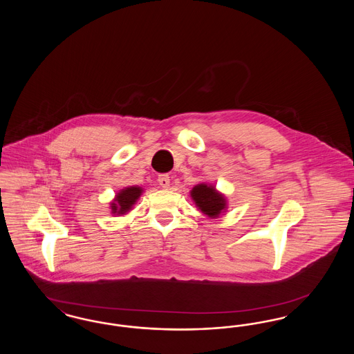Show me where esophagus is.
<instances>
[{
    "label": "esophagus",
    "instance_id": "34e87169",
    "mask_svg": "<svg viewBox=\"0 0 354 354\" xmlns=\"http://www.w3.org/2000/svg\"><path fill=\"white\" fill-rule=\"evenodd\" d=\"M158 183L160 187H163V188H169V176L167 174H160L159 176H158Z\"/></svg>",
    "mask_w": 354,
    "mask_h": 354
}]
</instances>
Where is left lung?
<instances>
[{
    "label": "left lung",
    "instance_id": "1",
    "mask_svg": "<svg viewBox=\"0 0 354 354\" xmlns=\"http://www.w3.org/2000/svg\"><path fill=\"white\" fill-rule=\"evenodd\" d=\"M191 196L203 214L211 218H216L225 208V199L211 185H195L191 191Z\"/></svg>",
    "mask_w": 354,
    "mask_h": 354
}]
</instances>
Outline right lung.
<instances>
[{
	"label": "right lung",
	"instance_id": "add662e5",
	"mask_svg": "<svg viewBox=\"0 0 354 354\" xmlns=\"http://www.w3.org/2000/svg\"><path fill=\"white\" fill-rule=\"evenodd\" d=\"M140 194H142V188H139V187H127V188L122 189L115 196V201L111 203L113 214L123 215L127 211H130V208L138 201Z\"/></svg>",
	"mask_w": 354,
	"mask_h": 354
}]
</instances>
